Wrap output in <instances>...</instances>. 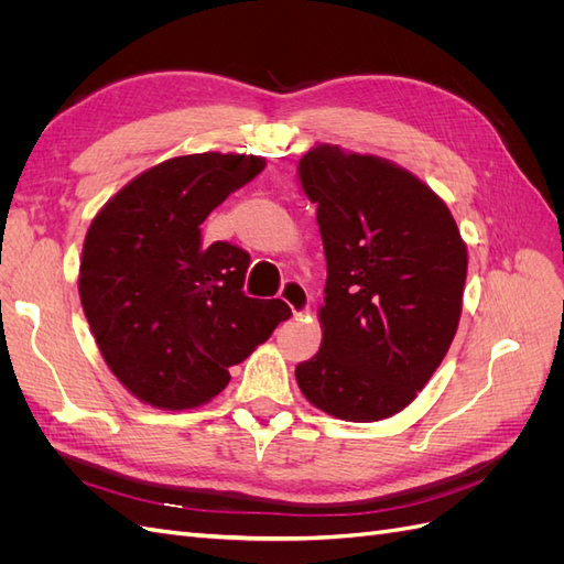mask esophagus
<instances>
[{
  "label": "esophagus",
  "mask_w": 564,
  "mask_h": 564,
  "mask_svg": "<svg viewBox=\"0 0 564 564\" xmlns=\"http://www.w3.org/2000/svg\"><path fill=\"white\" fill-rule=\"evenodd\" d=\"M280 299L292 308L294 315H303L305 311H308L311 305V296H308V289H305L301 282L296 280H286L280 289Z\"/></svg>",
  "instance_id": "obj_1"
}]
</instances>
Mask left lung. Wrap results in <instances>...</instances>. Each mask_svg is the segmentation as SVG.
<instances>
[{
	"instance_id": "1",
	"label": "left lung",
	"mask_w": 564,
	"mask_h": 564,
	"mask_svg": "<svg viewBox=\"0 0 564 564\" xmlns=\"http://www.w3.org/2000/svg\"><path fill=\"white\" fill-rule=\"evenodd\" d=\"M327 259L322 346L296 381L317 409L381 421L416 398L447 355L468 253L447 204L371 155L317 145L299 162Z\"/></svg>"
}]
</instances>
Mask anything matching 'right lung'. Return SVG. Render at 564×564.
Segmentation results:
<instances>
[{
	"label": "right lung",
	"mask_w": 564,
	"mask_h": 564,
	"mask_svg": "<svg viewBox=\"0 0 564 564\" xmlns=\"http://www.w3.org/2000/svg\"><path fill=\"white\" fill-rule=\"evenodd\" d=\"M256 155H183L148 169L91 220L79 299L108 367L135 398L185 409L212 400L228 367L289 315L242 292L251 256L202 245L199 226L263 172Z\"/></svg>",
	"instance_id": "obj_1"
}]
</instances>
